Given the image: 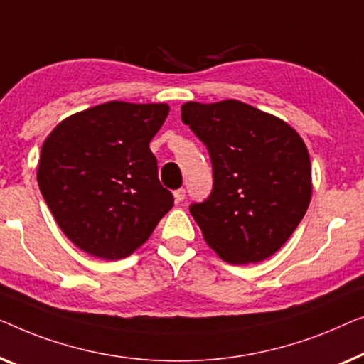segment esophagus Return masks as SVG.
<instances>
[{
  "label": "esophagus",
  "mask_w": 364,
  "mask_h": 364,
  "mask_svg": "<svg viewBox=\"0 0 364 364\" xmlns=\"http://www.w3.org/2000/svg\"><path fill=\"white\" fill-rule=\"evenodd\" d=\"M173 196H175V201L176 203H181L183 199H184V196H186V191H184L183 188H180V189H176L175 193H173Z\"/></svg>",
  "instance_id": "esophagus-1"
}]
</instances>
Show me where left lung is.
Segmentation results:
<instances>
[{"label": "left lung", "mask_w": 364, "mask_h": 364, "mask_svg": "<svg viewBox=\"0 0 364 364\" xmlns=\"http://www.w3.org/2000/svg\"><path fill=\"white\" fill-rule=\"evenodd\" d=\"M181 119L206 145L213 193L189 208L206 244L228 264L277 252L311 199V165L295 129L240 100L186 102Z\"/></svg>", "instance_id": "1"}]
</instances>
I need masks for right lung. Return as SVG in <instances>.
<instances>
[{"label": "right lung", "instance_id": "obj_1", "mask_svg": "<svg viewBox=\"0 0 364 364\" xmlns=\"http://www.w3.org/2000/svg\"><path fill=\"white\" fill-rule=\"evenodd\" d=\"M168 114V104L112 100L68 117L44 140L39 189L80 250L104 260L129 257L173 208L150 150Z\"/></svg>", "mask_w": 364, "mask_h": 364}]
</instances>
